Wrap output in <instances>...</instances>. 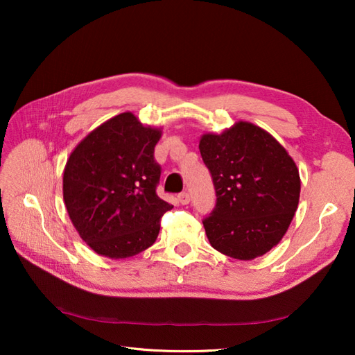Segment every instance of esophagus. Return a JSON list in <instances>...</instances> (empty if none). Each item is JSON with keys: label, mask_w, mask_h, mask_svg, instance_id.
Instances as JSON below:
<instances>
[{"label": "esophagus", "mask_w": 355, "mask_h": 355, "mask_svg": "<svg viewBox=\"0 0 355 355\" xmlns=\"http://www.w3.org/2000/svg\"><path fill=\"white\" fill-rule=\"evenodd\" d=\"M178 200H179V202L182 204V206H187V204L191 201V196H189V192H188V191L180 192V194L178 196Z\"/></svg>", "instance_id": "obj_1"}]
</instances>
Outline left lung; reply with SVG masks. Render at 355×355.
<instances>
[{
	"label": "left lung",
	"instance_id": "8db88e82",
	"mask_svg": "<svg viewBox=\"0 0 355 355\" xmlns=\"http://www.w3.org/2000/svg\"><path fill=\"white\" fill-rule=\"evenodd\" d=\"M216 206L202 219L213 249L252 261L280 243L299 204L295 161L263 128L239 121L222 135L201 136Z\"/></svg>",
	"mask_w": 355,
	"mask_h": 355
}]
</instances>
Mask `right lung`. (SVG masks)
Wrapping results in <instances>:
<instances>
[{"label":"right lung","mask_w":355,"mask_h":355,"mask_svg":"<svg viewBox=\"0 0 355 355\" xmlns=\"http://www.w3.org/2000/svg\"><path fill=\"white\" fill-rule=\"evenodd\" d=\"M159 128L132 112L105 121L71 153L63 171V200L80 237L111 259L151 247L171 204L157 196L161 167L154 148Z\"/></svg>","instance_id":"obj_1"}]
</instances>
